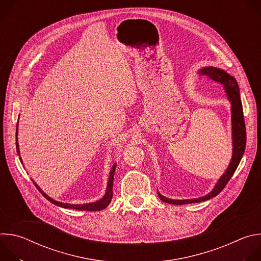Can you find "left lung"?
<instances>
[{"instance_id":"1","label":"left lung","mask_w":261,"mask_h":261,"mask_svg":"<svg viewBox=\"0 0 261 261\" xmlns=\"http://www.w3.org/2000/svg\"><path fill=\"white\" fill-rule=\"evenodd\" d=\"M200 74L204 75L207 81L217 84L219 88H221L227 96V99L229 100L231 104V123H232V158L230 160V163L226 169V171L223 173V175L219 178L217 181L214 189L206 194L205 196L199 197V198H193V199H184V200H175L170 199L167 197H164L158 192L159 198L167 203L171 204H188V203H195V202H201L207 199H211L215 196H217L223 189L225 188V186L233 175L236 169L238 168L241 159L244 155L245 148H246V126H245V120H244V114H243V105L241 101L240 96V89L239 85L236 81V79L229 74L219 68L216 67H204L200 69Z\"/></svg>"}]
</instances>
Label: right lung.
<instances>
[{"label": "right lung", "instance_id": "1", "mask_svg": "<svg viewBox=\"0 0 261 261\" xmlns=\"http://www.w3.org/2000/svg\"><path fill=\"white\" fill-rule=\"evenodd\" d=\"M19 118V117H18ZM18 123L16 124V151H17V154L19 155V147H18V142H17V132H18ZM19 160L20 162L22 163V160L21 158L19 157ZM116 166H117V163H115L113 165V167H111V170L109 172V176H108V182H107V188H106V192H105V195L103 196V198H101L100 200L98 201H95V202H90V203H84V204H71V203H64V202H60V201H57L55 199H53L51 197H49L48 195H46L42 190L41 188L38 187V185H37L34 180V185L36 186V188L39 190V192L48 200L50 201L51 203L58 205V206H61V207H64V208H73V210H79V211H90V212H96V211H101L105 207H107V205L110 203L111 201V198H113V185H114V176H115V170H116Z\"/></svg>", "mask_w": 261, "mask_h": 261}]
</instances>
